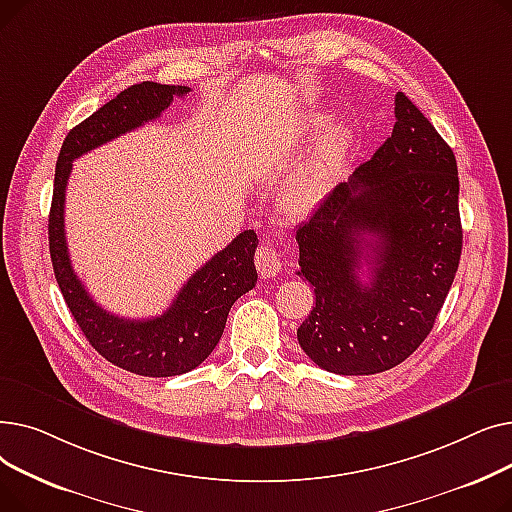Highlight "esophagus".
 I'll return each mask as SVG.
<instances>
[{"label":"esophagus","instance_id":"obj_1","mask_svg":"<svg viewBox=\"0 0 512 512\" xmlns=\"http://www.w3.org/2000/svg\"><path fill=\"white\" fill-rule=\"evenodd\" d=\"M255 265L263 278H274L282 270V259L274 247L261 245L255 253Z\"/></svg>","mask_w":512,"mask_h":512}]
</instances>
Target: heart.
I'll list each match as a JSON object with an SVG mask.
<instances>
[{"mask_svg":"<svg viewBox=\"0 0 512 512\" xmlns=\"http://www.w3.org/2000/svg\"><path fill=\"white\" fill-rule=\"evenodd\" d=\"M330 124V116L313 114L307 122V134L311 139L319 137ZM353 143V132L348 128H336L330 137L321 143L317 155L294 174L284 186V203L292 213H309L324 203L332 188L338 161Z\"/></svg>","mask_w":512,"mask_h":512,"instance_id":"obj_1","label":"heart"}]
</instances>
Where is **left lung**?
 Returning <instances> with one entry per match:
<instances>
[{
    "label": "left lung",
    "instance_id": "1",
    "mask_svg": "<svg viewBox=\"0 0 512 512\" xmlns=\"http://www.w3.org/2000/svg\"><path fill=\"white\" fill-rule=\"evenodd\" d=\"M394 130L299 226V276L315 307L297 330L307 357L371 375L411 357L432 332L459 270V170L448 143L405 95ZM363 262L370 280H358Z\"/></svg>",
    "mask_w": 512,
    "mask_h": 512
}]
</instances>
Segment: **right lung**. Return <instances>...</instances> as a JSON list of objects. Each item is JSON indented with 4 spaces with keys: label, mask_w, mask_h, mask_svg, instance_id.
Here are the masks:
<instances>
[{
    "label": "right lung",
    "mask_w": 512,
    "mask_h": 512,
    "mask_svg": "<svg viewBox=\"0 0 512 512\" xmlns=\"http://www.w3.org/2000/svg\"><path fill=\"white\" fill-rule=\"evenodd\" d=\"M188 87L139 83L124 89L112 101L74 126L58 155L53 199L49 209V253L53 274L78 328L95 351L110 363L147 378H170L199 367L220 342L230 307L257 282V234L240 232L230 245L215 253L188 278L174 303L151 319H124L101 309L72 270L66 232L64 201L72 161L143 126L168 110L174 97Z\"/></svg>",
    "instance_id": "1"
}]
</instances>
